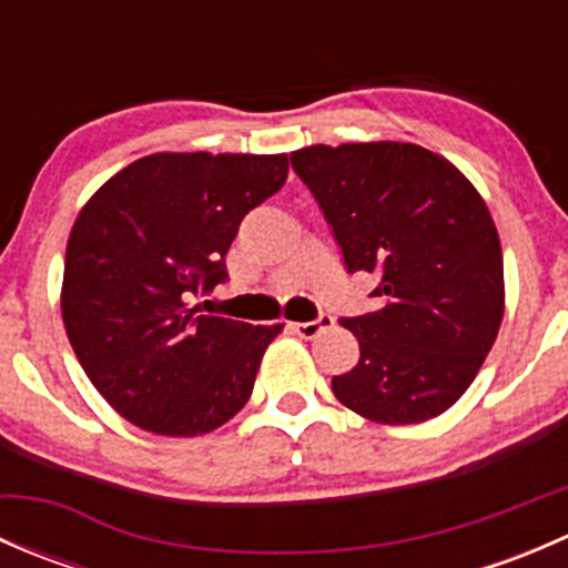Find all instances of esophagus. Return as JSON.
I'll use <instances>...</instances> for the list:
<instances>
[{
	"label": "esophagus",
	"instance_id": "esophagus-1",
	"mask_svg": "<svg viewBox=\"0 0 568 568\" xmlns=\"http://www.w3.org/2000/svg\"><path fill=\"white\" fill-rule=\"evenodd\" d=\"M332 324H335V318H332L329 313H321V316L313 318V321H294V324H291V329H294L296 335H302V337H316L318 332L329 329Z\"/></svg>",
	"mask_w": 568,
	"mask_h": 568
}]
</instances>
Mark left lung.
I'll return each mask as SVG.
<instances>
[{"mask_svg": "<svg viewBox=\"0 0 568 568\" xmlns=\"http://www.w3.org/2000/svg\"><path fill=\"white\" fill-rule=\"evenodd\" d=\"M346 272L376 274L374 313L341 318L359 363L332 393L387 426L443 415L473 385L506 307L503 250L484 197L448 159L412 142L291 153Z\"/></svg>", "mask_w": 568, "mask_h": 568, "instance_id": "obj_1", "label": "left lung"}]
</instances>
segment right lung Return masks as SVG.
Instances as JSON below:
<instances>
[{"instance_id": "1", "label": "right lung", "mask_w": 568, "mask_h": 568, "mask_svg": "<svg viewBox=\"0 0 568 568\" xmlns=\"http://www.w3.org/2000/svg\"><path fill=\"white\" fill-rule=\"evenodd\" d=\"M288 178V156L153 153L112 175L73 222L62 321L84 374L129 423L197 437L250 400L283 324L205 316L239 225Z\"/></svg>"}]
</instances>
